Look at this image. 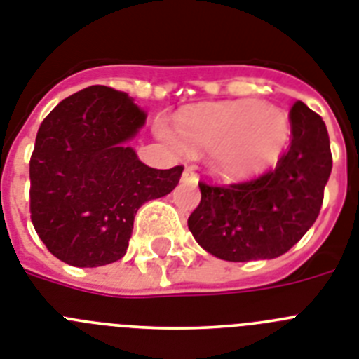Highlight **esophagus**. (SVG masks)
<instances>
[{"instance_id":"1","label":"esophagus","mask_w":359,"mask_h":359,"mask_svg":"<svg viewBox=\"0 0 359 359\" xmlns=\"http://www.w3.org/2000/svg\"><path fill=\"white\" fill-rule=\"evenodd\" d=\"M182 180H186V182H195V180H197V175H195V170H193L191 166L184 168Z\"/></svg>"}]
</instances>
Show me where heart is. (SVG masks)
Masks as SVG:
<instances>
[{
    "instance_id": "obj_1",
    "label": "heart",
    "mask_w": 359,
    "mask_h": 359,
    "mask_svg": "<svg viewBox=\"0 0 359 359\" xmlns=\"http://www.w3.org/2000/svg\"><path fill=\"white\" fill-rule=\"evenodd\" d=\"M157 135L180 155L210 151V166L226 180H244L271 168L291 139V119L278 106L258 101L193 106L177 130L158 123Z\"/></svg>"
}]
</instances>
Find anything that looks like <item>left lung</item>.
Here are the masks:
<instances>
[{"mask_svg":"<svg viewBox=\"0 0 359 359\" xmlns=\"http://www.w3.org/2000/svg\"><path fill=\"white\" fill-rule=\"evenodd\" d=\"M291 146L276 170L231 186L201 182V204L188 227L202 249L220 260L282 257L309 231L332 170L325 123L302 101L291 108Z\"/></svg>","mask_w":359,"mask_h":359,"instance_id":"8db88e82","label":"left lung"}]
</instances>
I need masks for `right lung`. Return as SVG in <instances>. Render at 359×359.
<instances>
[{"instance_id": "add662e5", "label": "right lung", "mask_w": 359, "mask_h": 359, "mask_svg": "<svg viewBox=\"0 0 359 359\" xmlns=\"http://www.w3.org/2000/svg\"><path fill=\"white\" fill-rule=\"evenodd\" d=\"M126 92L88 86L41 123L30 158V213L48 251L74 267L126 255L144 202L175 189L182 166L155 170L128 142L144 126Z\"/></svg>"}]
</instances>
